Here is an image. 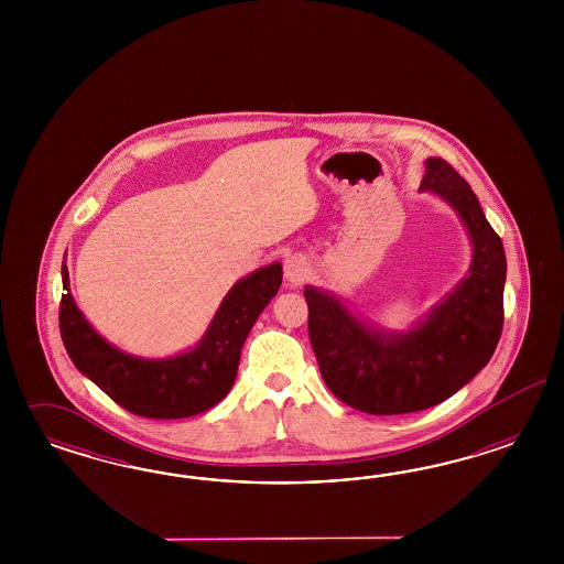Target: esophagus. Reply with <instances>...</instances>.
<instances>
[{
  "instance_id": "esophagus-1",
  "label": "esophagus",
  "mask_w": 564,
  "mask_h": 564,
  "mask_svg": "<svg viewBox=\"0 0 564 564\" xmlns=\"http://www.w3.org/2000/svg\"><path fill=\"white\" fill-rule=\"evenodd\" d=\"M307 276V264L304 258L291 257L285 260V279L291 285L302 283Z\"/></svg>"
}]
</instances>
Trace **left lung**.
Returning <instances> with one entry per match:
<instances>
[{
    "mask_svg": "<svg viewBox=\"0 0 564 564\" xmlns=\"http://www.w3.org/2000/svg\"><path fill=\"white\" fill-rule=\"evenodd\" d=\"M420 189L457 210L474 257L469 274L405 333L356 318L335 295L307 285V333L328 391L354 410L399 415L457 393L490 361L502 333L507 257L478 196L441 156L426 159Z\"/></svg>",
    "mask_w": 564,
    "mask_h": 564,
    "instance_id": "1",
    "label": "left lung"
}]
</instances>
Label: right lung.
<instances>
[{
  "instance_id": "1",
  "label": "right lung",
  "mask_w": 564,
  "mask_h": 564,
  "mask_svg": "<svg viewBox=\"0 0 564 564\" xmlns=\"http://www.w3.org/2000/svg\"><path fill=\"white\" fill-rule=\"evenodd\" d=\"M281 279L279 262L239 279L194 349L173 358L144 359L109 345L86 323L69 293L68 267L62 262L68 293L59 304V333L74 366L123 410L153 420L189 417L217 405L234 387L243 341L276 295Z\"/></svg>"
}]
</instances>
